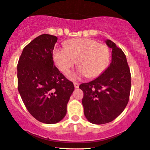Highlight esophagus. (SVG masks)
Returning a JSON list of instances; mask_svg holds the SVG:
<instances>
[{
	"mask_svg": "<svg viewBox=\"0 0 150 150\" xmlns=\"http://www.w3.org/2000/svg\"><path fill=\"white\" fill-rule=\"evenodd\" d=\"M74 87L76 88V89H77V88H79V83L74 82Z\"/></svg>",
	"mask_w": 150,
	"mask_h": 150,
	"instance_id": "34e87169",
	"label": "esophagus"
}]
</instances>
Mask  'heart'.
Masks as SVG:
<instances>
[{
	"label": "heart",
	"mask_w": 150,
	"mask_h": 150,
	"mask_svg": "<svg viewBox=\"0 0 150 150\" xmlns=\"http://www.w3.org/2000/svg\"><path fill=\"white\" fill-rule=\"evenodd\" d=\"M65 47L54 49L52 58L58 69L67 74L74 66L80 65L73 79L89 76L96 78L103 74L110 64V50L105 45L91 38L72 39L65 42Z\"/></svg>",
	"instance_id": "obj_1"
}]
</instances>
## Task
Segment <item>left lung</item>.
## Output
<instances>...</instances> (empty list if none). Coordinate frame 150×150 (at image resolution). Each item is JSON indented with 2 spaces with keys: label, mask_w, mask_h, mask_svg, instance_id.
<instances>
[{
  "label": "left lung",
  "mask_w": 150,
  "mask_h": 150,
  "mask_svg": "<svg viewBox=\"0 0 150 150\" xmlns=\"http://www.w3.org/2000/svg\"><path fill=\"white\" fill-rule=\"evenodd\" d=\"M112 61L98 78L80 84L84 92L82 105L86 118L94 124L113 121L127 105L131 92V72L124 52L110 40Z\"/></svg>",
  "instance_id": "left-lung-1"
}]
</instances>
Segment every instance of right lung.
Masks as SVG:
<instances>
[{
	"instance_id": "right-lung-1",
	"label": "right lung",
	"mask_w": 150,
	"mask_h": 150,
	"mask_svg": "<svg viewBox=\"0 0 150 150\" xmlns=\"http://www.w3.org/2000/svg\"><path fill=\"white\" fill-rule=\"evenodd\" d=\"M58 38L44 34L23 50L17 65L18 90L29 113L42 123H58L66 114L74 90L54 65L52 52Z\"/></svg>"
}]
</instances>
